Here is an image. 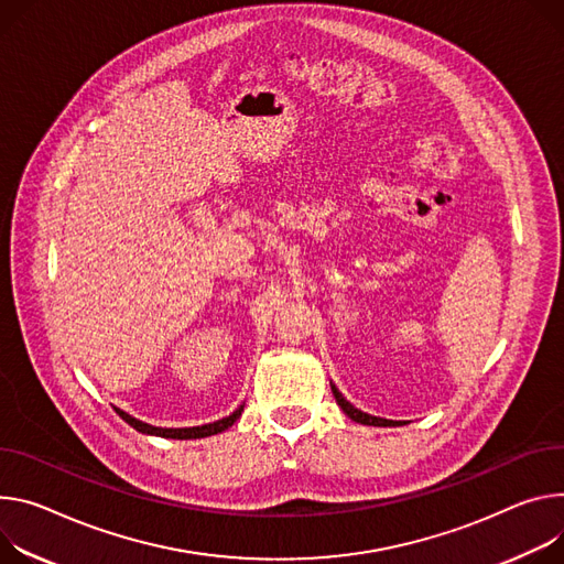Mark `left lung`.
Instances as JSON below:
<instances>
[{
	"label": "left lung",
	"instance_id": "left-lung-1",
	"mask_svg": "<svg viewBox=\"0 0 564 564\" xmlns=\"http://www.w3.org/2000/svg\"><path fill=\"white\" fill-rule=\"evenodd\" d=\"M330 389H333V395H335L337 404L341 406V412H344L350 421L360 423V425H373V427H398V425H402V421H389V419H380V416H371V414H367V412H360V409L352 406V404L339 393V389H337L333 382H330Z\"/></svg>",
	"mask_w": 564,
	"mask_h": 564
}]
</instances>
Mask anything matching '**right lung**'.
Here are the masks:
<instances>
[{"mask_svg":"<svg viewBox=\"0 0 564 564\" xmlns=\"http://www.w3.org/2000/svg\"><path fill=\"white\" fill-rule=\"evenodd\" d=\"M242 406L240 404L234 414L220 419V421H214V423H207V425H197V427H155V425H148L143 421H137L134 416L126 414L123 409L115 406V412L130 425L134 427L137 432L141 434H148V436H162V438H180V441H188V438H204V436H214V434H220L225 430H229L242 414Z\"/></svg>","mask_w":564,"mask_h":564,"instance_id":"add662e5","label":"right lung"}]
</instances>
